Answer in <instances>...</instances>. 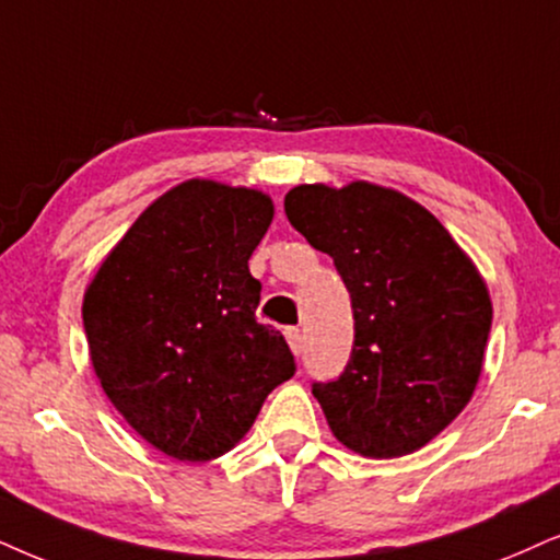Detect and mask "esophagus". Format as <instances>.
Masks as SVG:
<instances>
[{
	"mask_svg": "<svg viewBox=\"0 0 560 560\" xmlns=\"http://www.w3.org/2000/svg\"><path fill=\"white\" fill-rule=\"evenodd\" d=\"M287 341H289V349H292L296 357H300L302 349H304V341H302V330L300 328H287Z\"/></svg>",
	"mask_w": 560,
	"mask_h": 560,
	"instance_id": "esophagus-1",
	"label": "esophagus"
}]
</instances>
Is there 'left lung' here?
<instances>
[{"mask_svg":"<svg viewBox=\"0 0 560 560\" xmlns=\"http://www.w3.org/2000/svg\"><path fill=\"white\" fill-rule=\"evenodd\" d=\"M284 211L351 294L349 364L313 382L332 436L374 459L421 450L478 385L493 317L486 281L442 222L393 188L296 186Z\"/></svg>","mask_w":560,"mask_h":560,"instance_id":"obj_1","label":"left lung"}]
</instances>
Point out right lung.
I'll use <instances>...</instances> for the list:
<instances>
[{"mask_svg": "<svg viewBox=\"0 0 560 560\" xmlns=\"http://www.w3.org/2000/svg\"><path fill=\"white\" fill-rule=\"evenodd\" d=\"M273 219L253 188L186 180L144 209L82 302L90 359L129 427L175 459L230 452L296 364L258 323L247 260Z\"/></svg>", "mask_w": 560, "mask_h": 560, "instance_id": "1", "label": "right lung"}]
</instances>
